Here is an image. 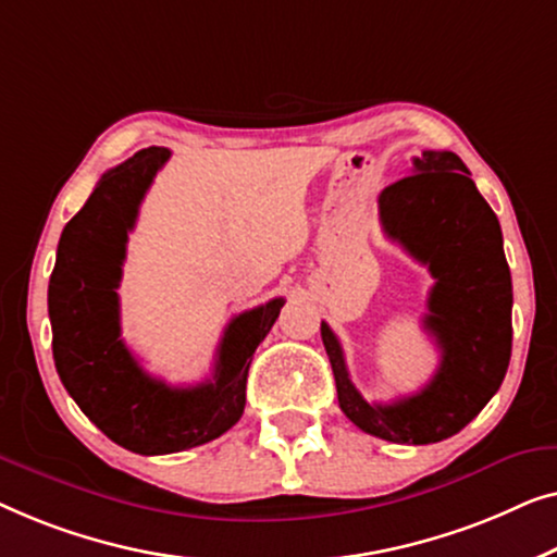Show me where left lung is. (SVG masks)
<instances>
[{
	"mask_svg": "<svg viewBox=\"0 0 557 557\" xmlns=\"http://www.w3.org/2000/svg\"><path fill=\"white\" fill-rule=\"evenodd\" d=\"M381 222L436 280L424 327L442 363L419 394L368 404L350 381L331 325L320 323L338 404L366 434L394 444H434L461 432L503 383L512 354V277L495 211L451 151H424L413 174L379 197Z\"/></svg>",
	"mask_w": 557,
	"mask_h": 557,
	"instance_id": "left-lung-1",
	"label": "left lung"
}]
</instances>
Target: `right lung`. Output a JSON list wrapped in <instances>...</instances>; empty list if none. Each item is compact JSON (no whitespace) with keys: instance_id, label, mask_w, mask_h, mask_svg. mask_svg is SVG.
<instances>
[{"instance_id":"right-lung-1","label":"right lung","mask_w":557,"mask_h":557,"mask_svg":"<svg viewBox=\"0 0 557 557\" xmlns=\"http://www.w3.org/2000/svg\"><path fill=\"white\" fill-rule=\"evenodd\" d=\"M169 156V148H144L100 176L62 230L47 289L62 386L108 438L146 457L191 449L237 424L249 363L285 305V297H275L232 318L216 348L214 375L199 386H169L140 368L121 338L115 289L138 207Z\"/></svg>"}]
</instances>
